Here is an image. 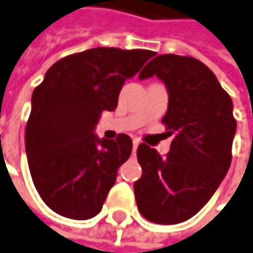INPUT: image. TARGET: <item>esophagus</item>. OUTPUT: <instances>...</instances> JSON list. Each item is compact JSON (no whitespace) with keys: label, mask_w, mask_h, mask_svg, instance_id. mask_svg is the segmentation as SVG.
I'll list each match as a JSON object with an SVG mask.
<instances>
[{"label":"esophagus","mask_w":253,"mask_h":253,"mask_svg":"<svg viewBox=\"0 0 253 253\" xmlns=\"http://www.w3.org/2000/svg\"><path fill=\"white\" fill-rule=\"evenodd\" d=\"M139 143H140V142H139L137 139H134V140H133V153H136V150H137V146H139Z\"/></svg>","instance_id":"esophagus-1"}]
</instances>
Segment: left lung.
<instances>
[{"mask_svg": "<svg viewBox=\"0 0 253 253\" xmlns=\"http://www.w3.org/2000/svg\"><path fill=\"white\" fill-rule=\"evenodd\" d=\"M153 75L168 91L162 123L173 140L165 158L146 143L139 145L143 172L134 182V197L143 217L175 224L197 214L226 176L236 120L232 98L203 62L159 55L143 68L139 80Z\"/></svg>", "mask_w": 253, "mask_h": 253, "instance_id": "8db88e82", "label": "left lung"}]
</instances>
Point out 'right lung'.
Wrapping results in <instances>:
<instances>
[{"instance_id": "right-lung-1", "label": "right lung", "mask_w": 253, "mask_h": 253, "mask_svg": "<svg viewBox=\"0 0 253 253\" xmlns=\"http://www.w3.org/2000/svg\"><path fill=\"white\" fill-rule=\"evenodd\" d=\"M155 52L95 47L53 63L32 95L26 153L36 190L60 216L86 220L103 209L131 139H100L103 111H114L126 80Z\"/></svg>"}]
</instances>
